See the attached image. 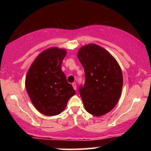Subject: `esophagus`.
I'll return each mask as SVG.
<instances>
[{"mask_svg":"<svg viewBox=\"0 0 151 151\" xmlns=\"http://www.w3.org/2000/svg\"><path fill=\"white\" fill-rule=\"evenodd\" d=\"M72 86H73L74 89H75V90L77 89V84H76V83H75V82L72 83Z\"/></svg>","mask_w":151,"mask_h":151,"instance_id":"34e87169","label":"esophagus"}]
</instances>
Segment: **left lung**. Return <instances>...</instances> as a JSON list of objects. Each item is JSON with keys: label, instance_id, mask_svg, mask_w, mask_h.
<instances>
[{"label": "left lung", "instance_id": "obj_1", "mask_svg": "<svg viewBox=\"0 0 151 151\" xmlns=\"http://www.w3.org/2000/svg\"><path fill=\"white\" fill-rule=\"evenodd\" d=\"M78 58L84 69V84L78 90L84 108L95 116L106 114L120 98L123 85L120 67L108 51L95 44L81 47Z\"/></svg>", "mask_w": 151, "mask_h": 151}]
</instances>
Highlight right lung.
Instances as JSON below:
<instances>
[{"instance_id": "obj_1", "label": "right lung", "mask_w": 151, "mask_h": 151, "mask_svg": "<svg viewBox=\"0 0 151 151\" xmlns=\"http://www.w3.org/2000/svg\"><path fill=\"white\" fill-rule=\"evenodd\" d=\"M65 50L49 48L38 55L27 74L25 87L36 109L48 116L56 115L65 109L76 94L61 69Z\"/></svg>"}]
</instances>
